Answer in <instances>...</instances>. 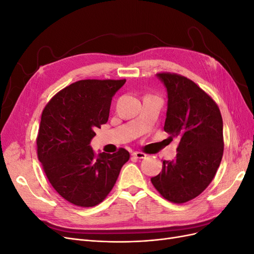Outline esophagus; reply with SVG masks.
Returning <instances> with one entry per match:
<instances>
[{"label": "esophagus", "instance_id": "esophagus-1", "mask_svg": "<svg viewBox=\"0 0 254 254\" xmlns=\"http://www.w3.org/2000/svg\"><path fill=\"white\" fill-rule=\"evenodd\" d=\"M131 156L134 157V158H136V159H144V158H146L145 153H144V152H141V151H134V152H132Z\"/></svg>", "mask_w": 254, "mask_h": 254}]
</instances>
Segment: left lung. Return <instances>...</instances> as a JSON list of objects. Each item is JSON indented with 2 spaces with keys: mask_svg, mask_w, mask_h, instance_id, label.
Returning a JSON list of instances; mask_svg holds the SVG:
<instances>
[{
  "mask_svg": "<svg viewBox=\"0 0 254 254\" xmlns=\"http://www.w3.org/2000/svg\"><path fill=\"white\" fill-rule=\"evenodd\" d=\"M168 104L164 131L178 136L177 157L163 161L162 171L151 183L166 200L184 203L209 187L224 155L220 110L214 99L186 76L161 72Z\"/></svg>",
  "mask_w": 254,
  "mask_h": 254,
  "instance_id": "8db88e82",
  "label": "left lung"
}]
</instances>
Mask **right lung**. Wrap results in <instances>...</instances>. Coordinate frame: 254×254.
<instances>
[{"mask_svg":"<svg viewBox=\"0 0 254 254\" xmlns=\"http://www.w3.org/2000/svg\"><path fill=\"white\" fill-rule=\"evenodd\" d=\"M126 79H84L65 87L44 107L37 155L50 183L70 203L91 207L113 189L130 158L125 148L95 157L90 142L108 122L112 96Z\"/></svg>","mask_w":254,"mask_h":254,"instance_id":"right-lung-1","label":"right lung"}]
</instances>
